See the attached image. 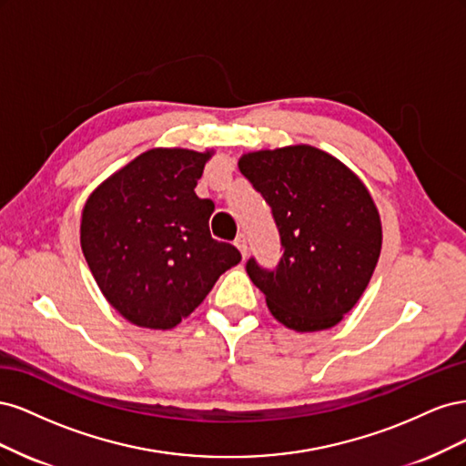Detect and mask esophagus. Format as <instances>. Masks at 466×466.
<instances>
[{
	"mask_svg": "<svg viewBox=\"0 0 466 466\" xmlns=\"http://www.w3.org/2000/svg\"><path fill=\"white\" fill-rule=\"evenodd\" d=\"M235 247L241 250V255L243 257H247V250H248V243H247V237L245 235H238L237 238H235Z\"/></svg>",
	"mask_w": 466,
	"mask_h": 466,
	"instance_id": "1",
	"label": "esophagus"
}]
</instances>
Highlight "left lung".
<instances>
[{
    "label": "left lung",
    "mask_w": 466,
    "mask_h": 466,
    "mask_svg": "<svg viewBox=\"0 0 466 466\" xmlns=\"http://www.w3.org/2000/svg\"><path fill=\"white\" fill-rule=\"evenodd\" d=\"M238 168L272 209L281 258L247 274L288 329H330L358 303L380 252V221L363 182L332 155L291 146L243 155Z\"/></svg>",
    "instance_id": "left-lung-1"
}]
</instances>
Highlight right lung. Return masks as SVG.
<instances>
[{
  "label": "right lung",
  "mask_w": 466,
  "mask_h": 466,
  "mask_svg": "<svg viewBox=\"0 0 466 466\" xmlns=\"http://www.w3.org/2000/svg\"><path fill=\"white\" fill-rule=\"evenodd\" d=\"M208 159L209 151L149 149L83 208V255L108 303L137 327H177L241 260L211 237L214 202L194 192Z\"/></svg>",
  "instance_id": "right-lung-1"
}]
</instances>
